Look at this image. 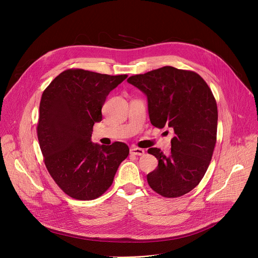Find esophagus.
Segmentation results:
<instances>
[{"instance_id": "obj_1", "label": "esophagus", "mask_w": 258, "mask_h": 258, "mask_svg": "<svg viewBox=\"0 0 258 258\" xmlns=\"http://www.w3.org/2000/svg\"><path fill=\"white\" fill-rule=\"evenodd\" d=\"M131 153L134 154V155L142 156V155L145 154V150L141 149V148H138V147H132V148H131Z\"/></svg>"}]
</instances>
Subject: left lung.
Listing matches in <instances>:
<instances>
[{"mask_svg": "<svg viewBox=\"0 0 258 258\" xmlns=\"http://www.w3.org/2000/svg\"><path fill=\"white\" fill-rule=\"evenodd\" d=\"M127 83L146 95L151 123L174 132L168 155L148 150L158 160L147 175L149 186L166 198L189 193L203 178L216 143L217 106L211 90L198 73L172 66L133 76Z\"/></svg>", "mask_w": 258, "mask_h": 258, "instance_id": "1", "label": "left lung"}]
</instances>
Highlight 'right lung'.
<instances>
[{"mask_svg":"<svg viewBox=\"0 0 258 258\" xmlns=\"http://www.w3.org/2000/svg\"><path fill=\"white\" fill-rule=\"evenodd\" d=\"M126 78L67 69L42 95L38 138L44 161L71 198L93 200L104 194L130 153L124 143L103 146L91 140L107 96Z\"/></svg>","mask_w":258,"mask_h":258,"instance_id":"obj_1","label":"right lung"}]
</instances>
